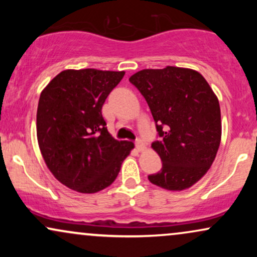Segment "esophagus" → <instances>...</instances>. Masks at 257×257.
<instances>
[{
    "mask_svg": "<svg viewBox=\"0 0 257 257\" xmlns=\"http://www.w3.org/2000/svg\"><path fill=\"white\" fill-rule=\"evenodd\" d=\"M135 147L138 149V151H144V150H145V144L141 140H137L135 141Z\"/></svg>",
    "mask_w": 257,
    "mask_h": 257,
    "instance_id": "obj_1",
    "label": "esophagus"
}]
</instances>
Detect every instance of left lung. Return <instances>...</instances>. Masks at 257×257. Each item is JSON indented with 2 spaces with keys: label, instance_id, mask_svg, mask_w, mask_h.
<instances>
[{
  "label": "left lung",
  "instance_id": "obj_1",
  "mask_svg": "<svg viewBox=\"0 0 257 257\" xmlns=\"http://www.w3.org/2000/svg\"><path fill=\"white\" fill-rule=\"evenodd\" d=\"M129 81L145 98L158 132L152 149L163 163L149 180L169 191L191 187L208 172L220 146L216 95L199 72L182 67L141 70Z\"/></svg>",
  "mask_w": 257,
  "mask_h": 257
}]
</instances>
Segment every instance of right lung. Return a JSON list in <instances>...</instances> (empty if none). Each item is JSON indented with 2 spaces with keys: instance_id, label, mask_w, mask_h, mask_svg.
Returning <instances> with one entry per match:
<instances>
[{
  "instance_id": "right-lung-1",
  "label": "right lung",
  "mask_w": 257,
  "mask_h": 257,
  "mask_svg": "<svg viewBox=\"0 0 257 257\" xmlns=\"http://www.w3.org/2000/svg\"><path fill=\"white\" fill-rule=\"evenodd\" d=\"M124 71L65 70L41 93L37 139L44 162L61 184L81 193L110 186L132 141L111 137L102 105Z\"/></svg>"
}]
</instances>
